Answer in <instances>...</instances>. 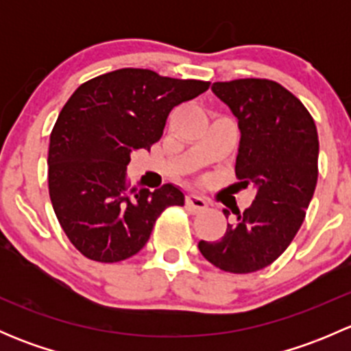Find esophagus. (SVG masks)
<instances>
[{"label": "esophagus", "mask_w": 351, "mask_h": 351, "mask_svg": "<svg viewBox=\"0 0 351 351\" xmlns=\"http://www.w3.org/2000/svg\"><path fill=\"white\" fill-rule=\"evenodd\" d=\"M185 204H186V208H189L190 212H193V214L204 212L205 208H207V202H205L202 197L195 195V193H190V195H186Z\"/></svg>", "instance_id": "34e87169"}]
</instances>
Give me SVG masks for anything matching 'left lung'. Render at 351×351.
<instances>
[{"mask_svg":"<svg viewBox=\"0 0 351 351\" xmlns=\"http://www.w3.org/2000/svg\"><path fill=\"white\" fill-rule=\"evenodd\" d=\"M212 91L238 119L236 176L256 197L243 214L234 212L221 241H200L198 250L221 270L251 274L274 263L302 226L317 183L319 139L302 101L275 81H221Z\"/></svg>","mask_w":351,"mask_h":351,"instance_id":"left-lung-1","label":"left lung"}]
</instances>
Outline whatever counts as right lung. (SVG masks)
Listing matches in <instances>:
<instances>
[{"label":"right lung","instance_id":"add662e5","mask_svg":"<svg viewBox=\"0 0 351 351\" xmlns=\"http://www.w3.org/2000/svg\"><path fill=\"white\" fill-rule=\"evenodd\" d=\"M149 69H117L81 84L58 117L49 144V195L81 254L117 263L144 247L166 207L185 204L178 186L129 189L127 165L151 149L173 108L208 90Z\"/></svg>","mask_w":351,"mask_h":351}]
</instances>
